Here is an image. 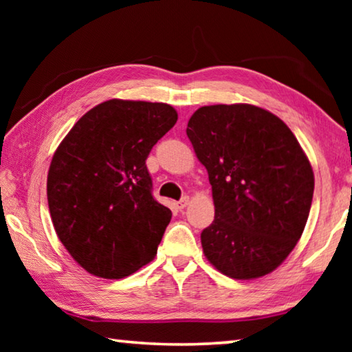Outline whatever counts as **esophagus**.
Wrapping results in <instances>:
<instances>
[{"mask_svg":"<svg viewBox=\"0 0 352 352\" xmlns=\"http://www.w3.org/2000/svg\"><path fill=\"white\" fill-rule=\"evenodd\" d=\"M188 205H189V197H188V195H184V197H182L180 200L177 201L178 210H184V208H186Z\"/></svg>","mask_w":352,"mask_h":352,"instance_id":"obj_1","label":"esophagus"}]
</instances>
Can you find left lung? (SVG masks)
<instances>
[{
  "instance_id": "8db88e82",
  "label": "left lung",
  "mask_w": 352,
  "mask_h": 352,
  "mask_svg": "<svg viewBox=\"0 0 352 352\" xmlns=\"http://www.w3.org/2000/svg\"><path fill=\"white\" fill-rule=\"evenodd\" d=\"M186 135L216 206L200 236L206 259L234 279L273 272L300 241L312 205L314 172L300 142L278 116L248 104L201 107Z\"/></svg>"
}]
</instances>
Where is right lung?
<instances>
[{
	"instance_id": "obj_1",
	"label": "right lung",
	"mask_w": 352,
	"mask_h": 352,
	"mask_svg": "<svg viewBox=\"0 0 352 352\" xmlns=\"http://www.w3.org/2000/svg\"><path fill=\"white\" fill-rule=\"evenodd\" d=\"M177 118L168 104L110 99L57 147L47 206L58 239L91 275L126 278L157 254L172 212L153 199L146 160Z\"/></svg>"
}]
</instances>
